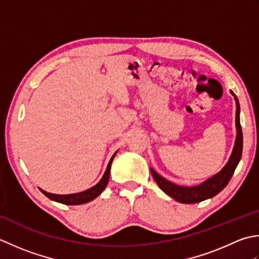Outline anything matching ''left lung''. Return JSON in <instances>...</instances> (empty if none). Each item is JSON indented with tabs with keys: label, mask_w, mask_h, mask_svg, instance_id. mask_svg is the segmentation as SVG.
I'll list each match as a JSON object with an SVG mask.
<instances>
[{
	"label": "left lung",
	"mask_w": 259,
	"mask_h": 259,
	"mask_svg": "<svg viewBox=\"0 0 259 259\" xmlns=\"http://www.w3.org/2000/svg\"><path fill=\"white\" fill-rule=\"evenodd\" d=\"M230 94L233 95L236 102V140L235 145L231 155L229 157L228 162L226 165L221 168V170L215 173L214 176L207 179L202 183L198 184L194 187H182L178 186V184L173 183L171 181L166 180V179L160 176L159 173L154 171V168L151 167V173L153 178H154L157 186L161 188L163 192H165L168 197L173 198L176 201L180 203H198L201 202L203 200L211 199L224 190V188L228 184L231 177L236 170L237 165L241 159L242 153V131L240 126V106L238 98L236 97L233 91H230Z\"/></svg>",
	"instance_id": "obj_1"
}]
</instances>
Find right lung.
I'll use <instances>...</instances> for the list:
<instances>
[{"label":"right lung","instance_id":"1","mask_svg":"<svg viewBox=\"0 0 259 259\" xmlns=\"http://www.w3.org/2000/svg\"><path fill=\"white\" fill-rule=\"evenodd\" d=\"M118 151H116L113 156L110 157L108 165L106 167V171H105L103 178L100 179L99 182L96 184V186H94L93 188L86 190V191H82V192H78V193H71V194H55V193H49L45 191V190L40 189V191L45 194L46 197H48L52 201H56V202H59V203H63V204H67V205H77V204H83V203H87L89 201H92V200L96 199L100 193H102L105 188H106L108 180H109V174H110V166H112V163L115 155L117 154Z\"/></svg>","mask_w":259,"mask_h":259}]
</instances>
